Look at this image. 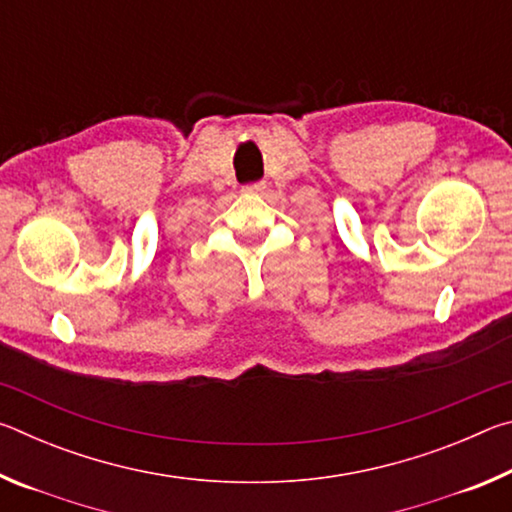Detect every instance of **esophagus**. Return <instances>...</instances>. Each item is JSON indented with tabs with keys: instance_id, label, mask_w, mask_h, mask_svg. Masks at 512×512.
<instances>
[{
	"instance_id": "34e87169",
	"label": "esophagus",
	"mask_w": 512,
	"mask_h": 512,
	"mask_svg": "<svg viewBox=\"0 0 512 512\" xmlns=\"http://www.w3.org/2000/svg\"><path fill=\"white\" fill-rule=\"evenodd\" d=\"M264 189H266V183H253V185L246 187V192L248 194H262Z\"/></svg>"
}]
</instances>
